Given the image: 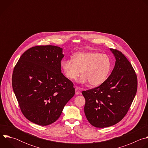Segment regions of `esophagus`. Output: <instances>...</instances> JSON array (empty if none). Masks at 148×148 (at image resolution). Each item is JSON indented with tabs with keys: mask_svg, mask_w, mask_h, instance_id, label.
<instances>
[{
	"mask_svg": "<svg viewBox=\"0 0 148 148\" xmlns=\"http://www.w3.org/2000/svg\"><path fill=\"white\" fill-rule=\"evenodd\" d=\"M75 95H78L80 94V91H79V88L77 87H75Z\"/></svg>",
	"mask_w": 148,
	"mask_h": 148,
	"instance_id": "1",
	"label": "esophagus"
}]
</instances>
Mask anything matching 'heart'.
<instances>
[{
	"label": "heart",
	"instance_id": "1",
	"mask_svg": "<svg viewBox=\"0 0 148 148\" xmlns=\"http://www.w3.org/2000/svg\"><path fill=\"white\" fill-rule=\"evenodd\" d=\"M61 66L69 79H75L81 71L82 75L78 82L82 84L89 82L91 86L97 87L109 77L112 62L105 54L94 51H80L73 54L72 60L61 61Z\"/></svg>",
	"mask_w": 148,
	"mask_h": 148
}]
</instances>
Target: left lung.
<instances>
[{"instance_id": "8db88e82", "label": "left lung", "mask_w": 148, "mask_h": 148, "mask_svg": "<svg viewBox=\"0 0 148 148\" xmlns=\"http://www.w3.org/2000/svg\"><path fill=\"white\" fill-rule=\"evenodd\" d=\"M110 50L116 60L110 75L98 87L82 92L86 99L84 113L97 128L109 127L121 121L137 91V77L130 62L121 52Z\"/></svg>"}]
</instances>
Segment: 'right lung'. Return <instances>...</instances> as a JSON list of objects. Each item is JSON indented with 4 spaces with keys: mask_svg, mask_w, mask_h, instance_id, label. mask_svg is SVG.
Wrapping results in <instances>:
<instances>
[{
    "mask_svg": "<svg viewBox=\"0 0 148 148\" xmlns=\"http://www.w3.org/2000/svg\"><path fill=\"white\" fill-rule=\"evenodd\" d=\"M64 56L60 47L35 46L22 55L14 69V93L25 116L36 124L56 121L75 94L73 83L61 73Z\"/></svg>",
    "mask_w": 148,
    "mask_h": 148,
    "instance_id": "1",
    "label": "right lung"
}]
</instances>
